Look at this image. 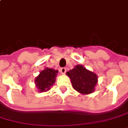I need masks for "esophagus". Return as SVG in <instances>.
Wrapping results in <instances>:
<instances>
[{"instance_id":"1","label":"esophagus","mask_w":128,"mask_h":128,"mask_svg":"<svg viewBox=\"0 0 128 128\" xmlns=\"http://www.w3.org/2000/svg\"><path fill=\"white\" fill-rule=\"evenodd\" d=\"M60 72H61L62 74H65L66 73V69L65 68H60Z\"/></svg>"}]
</instances>
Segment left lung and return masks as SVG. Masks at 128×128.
Returning a JSON list of instances; mask_svg holds the SVG:
<instances>
[{"label":"left lung","instance_id":"8db88e82","mask_svg":"<svg viewBox=\"0 0 128 128\" xmlns=\"http://www.w3.org/2000/svg\"><path fill=\"white\" fill-rule=\"evenodd\" d=\"M70 77L72 88L78 93L88 95L93 93L98 83V76L83 65L78 64L66 72Z\"/></svg>","mask_w":128,"mask_h":128}]
</instances>
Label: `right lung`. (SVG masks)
Wrapping results in <instances>:
<instances>
[{"label":"right lung","mask_w":128,"mask_h":128,"mask_svg":"<svg viewBox=\"0 0 128 128\" xmlns=\"http://www.w3.org/2000/svg\"><path fill=\"white\" fill-rule=\"evenodd\" d=\"M58 73V70L47 67L41 70L34 79L35 86L38 91L39 92H45L50 90L56 82Z\"/></svg>","instance_id":"add662e5"}]
</instances>
